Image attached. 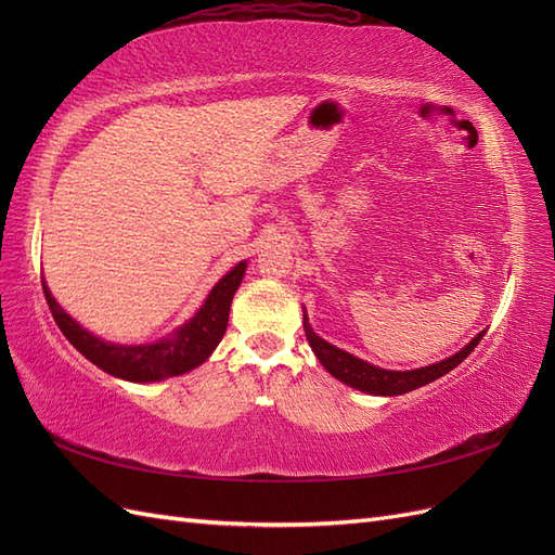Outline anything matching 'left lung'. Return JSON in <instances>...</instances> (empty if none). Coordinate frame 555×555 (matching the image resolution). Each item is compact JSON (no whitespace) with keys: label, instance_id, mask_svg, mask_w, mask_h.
I'll return each instance as SVG.
<instances>
[{"label":"left lung","instance_id":"1","mask_svg":"<svg viewBox=\"0 0 555 555\" xmlns=\"http://www.w3.org/2000/svg\"><path fill=\"white\" fill-rule=\"evenodd\" d=\"M304 328H306L308 343L314 351V357L335 379H340L349 386H354V389L373 393V396H400V393L414 391V389H418V386H424L433 379L447 375L459 363H463V359L469 357V351H473L479 345V340L483 338V331H481L473 343H467L459 351V354H453L440 363L416 367V371H384V367H375L371 363H365V361L351 357V354H347V351L333 347L331 343L319 338V335L310 328L306 314H304Z\"/></svg>","mask_w":555,"mask_h":555}]
</instances>
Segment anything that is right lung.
Instances as JSON below:
<instances>
[{
  "label": "right lung",
  "instance_id": "right-lung-1",
  "mask_svg": "<svg viewBox=\"0 0 555 555\" xmlns=\"http://www.w3.org/2000/svg\"><path fill=\"white\" fill-rule=\"evenodd\" d=\"M245 266V261L233 266V271H229L215 284L204 308H201L182 328H178L171 338L159 340L155 345H113L94 338L92 333L76 324L74 319L55 304V298L50 296L43 280L41 284L55 324L64 333V338L69 340L82 357L92 361L96 367H102L104 373L120 379L157 382L164 377H176L192 371V367L204 363L212 354V349L220 345L229 324L231 300L241 287Z\"/></svg>",
  "mask_w": 555,
  "mask_h": 555
}]
</instances>
